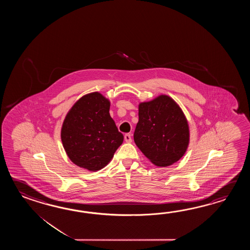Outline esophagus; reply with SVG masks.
<instances>
[{"mask_svg":"<svg viewBox=\"0 0 250 250\" xmlns=\"http://www.w3.org/2000/svg\"><path fill=\"white\" fill-rule=\"evenodd\" d=\"M124 139H125V141H126L127 143H131V142H132V138H131V135H130V134H126V135L124 136Z\"/></svg>","mask_w":250,"mask_h":250,"instance_id":"obj_1","label":"esophagus"}]
</instances>
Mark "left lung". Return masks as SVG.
Returning a JSON list of instances; mask_svg holds the SVG:
<instances>
[{"label": "left lung", "mask_w": 250, "mask_h": 250, "mask_svg": "<svg viewBox=\"0 0 250 250\" xmlns=\"http://www.w3.org/2000/svg\"><path fill=\"white\" fill-rule=\"evenodd\" d=\"M134 141L153 165L167 167L178 162L189 144L188 123L180 105L166 95L140 103Z\"/></svg>", "instance_id": "obj_1"}]
</instances>
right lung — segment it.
<instances>
[{
    "mask_svg": "<svg viewBox=\"0 0 250 250\" xmlns=\"http://www.w3.org/2000/svg\"><path fill=\"white\" fill-rule=\"evenodd\" d=\"M109 99L98 92L80 97L64 119L61 138L70 161L96 171L105 167L123 144V135L110 115Z\"/></svg>",
    "mask_w": 250,
    "mask_h": 250,
    "instance_id": "add662e5",
    "label": "right lung"
}]
</instances>
